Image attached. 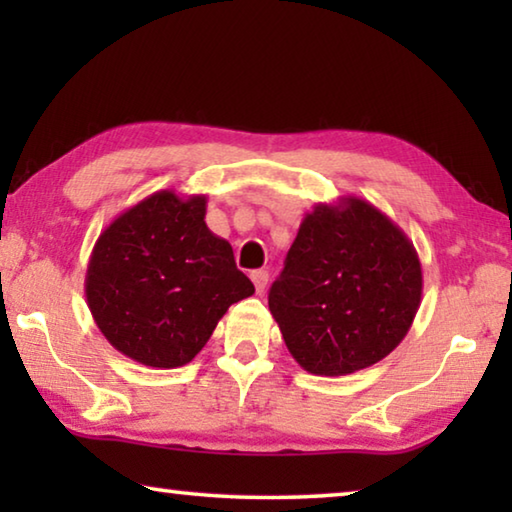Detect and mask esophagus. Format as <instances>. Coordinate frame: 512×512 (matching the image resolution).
<instances>
[{
	"label": "esophagus",
	"instance_id": "1",
	"mask_svg": "<svg viewBox=\"0 0 512 512\" xmlns=\"http://www.w3.org/2000/svg\"><path fill=\"white\" fill-rule=\"evenodd\" d=\"M250 280H253L257 293H264L266 284H268V273L266 271H253V273H250Z\"/></svg>",
	"mask_w": 512,
	"mask_h": 512
}]
</instances>
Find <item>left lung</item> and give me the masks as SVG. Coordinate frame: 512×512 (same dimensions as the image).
<instances>
[{"mask_svg": "<svg viewBox=\"0 0 512 512\" xmlns=\"http://www.w3.org/2000/svg\"><path fill=\"white\" fill-rule=\"evenodd\" d=\"M422 300V266L400 225L359 196L305 214L268 309L291 357L341 377L388 357Z\"/></svg>", "mask_w": 512, "mask_h": 512, "instance_id": "1", "label": "left lung"}]
</instances>
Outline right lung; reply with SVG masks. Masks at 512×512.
I'll return each instance as SVG.
<instances>
[{"label": "right lung", "instance_id": "1", "mask_svg": "<svg viewBox=\"0 0 512 512\" xmlns=\"http://www.w3.org/2000/svg\"><path fill=\"white\" fill-rule=\"evenodd\" d=\"M205 210L203 194L160 189L121 212L92 248L85 298L94 323L142 366H185L228 307L255 293Z\"/></svg>", "mask_w": 512, "mask_h": 512}]
</instances>
